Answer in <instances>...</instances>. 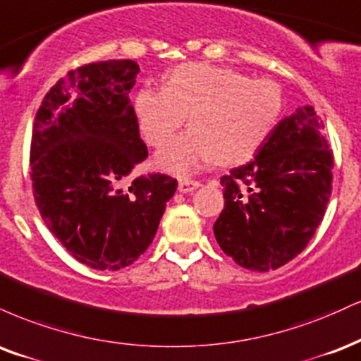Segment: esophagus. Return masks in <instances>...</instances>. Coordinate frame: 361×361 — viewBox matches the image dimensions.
<instances>
[{"label":"esophagus","instance_id":"esophagus-1","mask_svg":"<svg viewBox=\"0 0 361 361\" xmlns=\"http://www.w3.org/2000/svg\"><path fill=\"white\" fill-rule=\"evenodd\" d=\"M199 185H201V182H197V180L180 179V180H179V192H182V194L192 192V190H194V189H197Z\"/></svg>","mask_w":361,"mask_h":361}]
</instances>
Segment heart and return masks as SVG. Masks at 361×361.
Segmentation results:
<instances>
[{
  "mask_svg": "<svg viewBox=\"0 0 361 361\" xmlns=\"http://www.w3.org/2000/svg\"><path fill=\"white\" fill-rule=\"evenodd\" d=\"M133 111L143 138L154 147H162L189 114L190 128L157 154V165L190 176L211 160L235 165L255 154L281 116L282 91L270 79L188 62L169 72L165 86L140 87Z\"/></svg>",
  "mask_w": 361,
  "mask_h": 361,
  "instance_id": "b5f03b06",
  "label": "heart"
}]
</instances>
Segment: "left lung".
I'll return each instance as SVG.
<instances>
[{"label":"left lung","mask_w":361,"mask_h":361,"mask_svg":"<svg viewBox=\"0 0 361 361\" xmlns=\"http://www.w3.org/2000/svg\"><path fill=\"white\" fill-rule=\"evenodd\" d=\"M312 106L270 131L252 162L221 177L224 209L214 223L219 247L248 270L269 272L298 257L331 196L333 152Z\"/></svg>","instance_id":"1"}]
</instances>
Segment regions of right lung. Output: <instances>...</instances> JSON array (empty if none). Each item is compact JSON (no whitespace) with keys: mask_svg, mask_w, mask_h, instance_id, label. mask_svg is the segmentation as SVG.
I'll list each match as a JSON object with an SVG mask.
<instances>
[{"mask_svg":"<svg viewBox=\"0 0 361 361\" xmlns=\"http://www.w3.org/2000/svg\"><path fill=\"white\" fill-rule=\"evenodd\" d=\"M135 61L87 63L47 92L33 123V196L52 235L80 264L120 270L154 240L177 180L131 172L148 157L130 91Z\"/></svg>","mask_w":361,"mask_h":361,"instance_id":"right-lung-1","label":"right lung"}]
</instances>
